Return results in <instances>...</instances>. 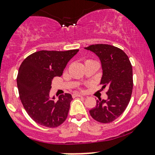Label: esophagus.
<instances>
[{"label":"esophagus","mask_w":155,"mask_h":155,"mask_svg":"<svg viewBox=\"0 0 155 155\" xmlns=\"http://www.w3.org/2000/svg\"><path fill=\"white\" fill-rule=\"evenodd\" d=\"M73 97H83V96L80 94H78V93H74V94H73Z\"/></svg>","instance_id":"34e87169"}]
</instances>
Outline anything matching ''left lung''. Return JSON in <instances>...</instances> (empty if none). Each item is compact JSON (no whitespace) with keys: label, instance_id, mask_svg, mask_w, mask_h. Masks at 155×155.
Segmentation results:
<instances>
[{"label":"left lung","instance_id":"left-lung-1","mask_svg":"<svg viewBox=\"0 0 155 155\" xmlns=\"http://www.w3.org/2000/svg\"><path fill=\"white\" fill-rule=\"evenodd\" d=\"M94 52L101 63L103 75L101 84L107 88V99L96 101L89 113L91 117L102 124L118 118L128 106L133 92V67L128 56L121 49L104 44L85 48Z\"/></svg>","mask_w":155,"mask_h":155}]
</instances>
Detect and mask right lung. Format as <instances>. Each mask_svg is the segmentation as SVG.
Here are the masks:
<instances>
[{
	"instance_id": "1",
	"label": "right lung",
	"mask_w": 155,
	"mask_h": 155,
	"mask_svg": "<svg viewBox=\"0 0 155 155\" xmlns=\"http://www.w3.org/2000/svg\"><path fill=\"white\" fill-rule=\"evenodd\" d=\"M79 49L66 51H39L27 57L18 71L19 97L30 117L49 128L59 127L66 120L73 97L66 93L54 101L50 98L52 79L62 76L67 63Z\"/></svg>"
}]
</instances>
